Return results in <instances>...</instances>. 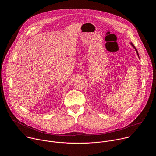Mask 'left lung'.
Wrapping results in <instances>:
<instances>
[{
	"mask_svg": "<svg viewBox=\"0 0 156 156\" xmlns=\"http://www.w3.org/2000/svg\"><path fill=\"white\" fill-rule=\"evenodd\" d=\"M130 44H131V46H132L133 48H134V49H135V51H136V53H137V55H138V57L140 58V57H139V54H138V51H137L136 48L135 47V46H134V45H133V43H132V42H130Z\"/></svg>",
	"mask_w": 156,
	"mask_h": 156,
	"instance_id": "obj_1",
	"label": "left lung"
}]
</instances>
